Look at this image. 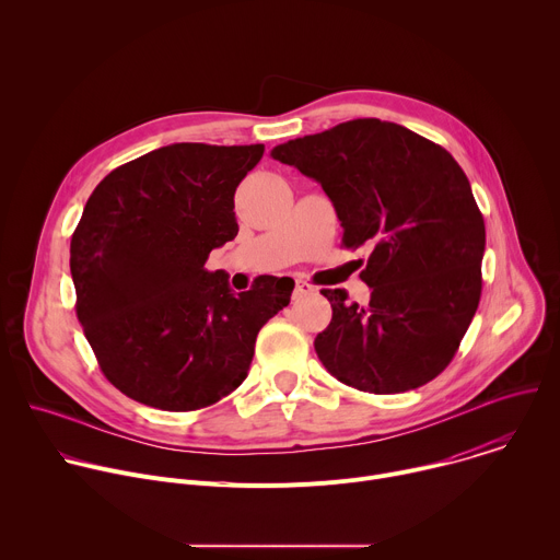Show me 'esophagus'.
I'll list each match as a JSON object with an SVG mask.
<instances>
[{
    "instance_id": "obj_1",
    "label": "esophagus",
    "mask_w": 560,
    "mask_h": 560,
    "mask_svg": "<svg viewBox=\"0 0 560 560\" xmlns=\"http://www.w3.org/2000/svg\"><path fill=\"white\" fill-rule=\"evenodd\" d=\"M314 292V285L312 283H307V281H296L294 283V290H292V299H303V296H307V294H312Z\"/></svg>"
}]
</instances>
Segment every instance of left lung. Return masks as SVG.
Returning <instances> with one entry per match:
<instances>
[{
  "mask_svg": "<svg viewBox=\"0 0 560 560\" xmlns=\"http://www.w3.org/2000/svg\"><path fill=\"white\" fill-rule=\"evenodd\" d=\"M322 184L341 244L370 248L361 279L370 303L322 290L330 326L314 350L346 385L398 394L436 378L481 301L486 223L469 182L439 143L381 119H352L272 150ZM363 264V261H361Z\"/></svg>",
  "mask_w": 560,
  "mask_h": 560,
  "instance_id": "8db88e82",
  "label": "left lung"
}]
</instances>
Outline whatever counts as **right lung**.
Wrapping results in <instances>:
<instances>
[{
    "label": "right lung",
    "mask_w": 560,
    "mask_h": 560,
    "mask_svg": "<svg viewBox=\"0 0 560 560\" xmlns=\"http://www.w3.org/2000/svg\"><path fill=\"white\" fill-rule=\"evenodd\" d=\"M264 143H173L106 175L70 238L77 318L104 376L135 401L192 412L244 383L294 281L234 294L208 255L236 236L234 190Z\"/></svg>",
    "instance_id": "1"
}]
</instances>
